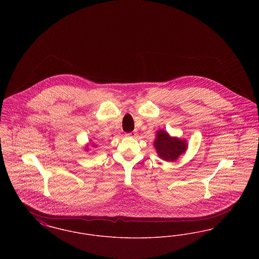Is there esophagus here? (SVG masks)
<instances>
[{
    "label": "esophagus",
    "mask_w": 259,
    "mask_h": 259,
    "mask_svg": "<svg viewBox=\"0 0 259 259\" xmlns=\"http://www.w3.org/2000/svg\"><path fill=\"white\" fill-rule=\"evenodd\" d=\"M126 137H131V138H135V137H137L138 136V133L136 132V131H133V132H130V133H127L126 134Z\"/></svg>",
    "instance_id": "esophagus-1"
}]
</instances>
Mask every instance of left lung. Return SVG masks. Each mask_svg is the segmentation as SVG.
<instances>
[{"label": "left lung", "mask_w": 259, "mask_h": 259, "mask_svg": "<svg viewBox=\"0 0 259 259\" xmlns=\"http://www.w3.org/2000/svg\"><path fill=\"white\" fill-rule=\"evenodd\" d=\"M153 146L161 159L171 162L177 160L187 149V143L185 140L171 137L165 130L156 132Z\"/></svg>", "instance_id": "8db88e82"}]
</instances>
